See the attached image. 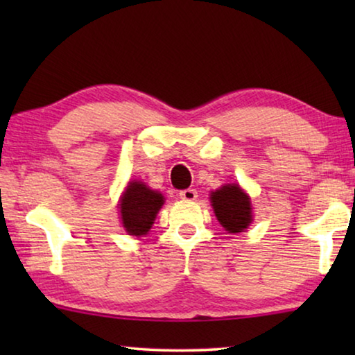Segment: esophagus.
<instances>
[{"label":"esophagus","instance_id":"1","mask_svg":"<svg viewBox=\"0 0 355 355\" xmlns=\"http://www.w3.org/2000/svg\"><path fill=\"white\" fill-rule=\"evenodd\" d=\"M180 199H183V200H196L197 199V191L196 189H191V188L180 191Z\"/></svg>","mask_w":355,"mask_h":355}]
</instances>
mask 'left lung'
Listing matches in <instances>:
<instances>
[{
	"label": "left lung",
	"mask_w": 355,
	"mask_h": 355,
	"mask_svg": "<svg viewBox=\"0 0 355 355\" xmlns=\"http://www.w3.org/2000/svg\"><path fill=\"white\" fill-rule=\"evenodd\" d=\"M211 205L220 225L228 233H239L252 222L249 196L238 184H225L211 192Z\"/></svg>",
	"instance_id": "1"
}]
</instances>
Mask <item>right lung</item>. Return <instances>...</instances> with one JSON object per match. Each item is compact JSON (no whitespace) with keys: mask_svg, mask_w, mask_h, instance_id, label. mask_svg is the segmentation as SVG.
Listing matches in <instances>:
<instances>
[{"mask_svg":"<svg viewBox=\"0 0 355 355\" xmlns=\"http://www.w3.org/2000/svg\"><path fill=\"white\" fill-rule=\"evenodd\" d=\"M163 203L164 197L158 191H152L141 182H131L120 200L122 224L128 235H147Z\"/></svg>","mask_w":355,"mask_h":355,"instance_id":"add662e5","label":"right lung"}]
</instances>
